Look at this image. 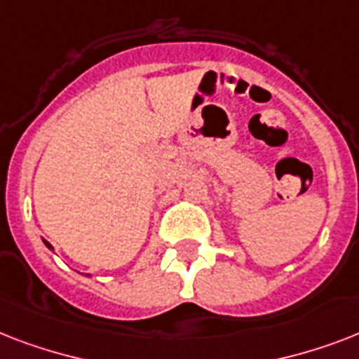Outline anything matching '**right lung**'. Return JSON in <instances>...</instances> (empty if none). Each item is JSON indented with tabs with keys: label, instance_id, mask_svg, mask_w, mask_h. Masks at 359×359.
I'll list each match as a JSON object with an SVG mask.
<instances>
[{
	"label": "right lung",
	"instance_id": "1",
	"mask_svg": "<svg viewBox=\"0 0 359 359\" xmlns=\"http://www.w3.org/2000/svg\"><path fill=\"white\" fill-rule=\"evenodd\" d=\"M42 242H44V245H46L48 250H50V251H53V245L50 244V242H46V240H44V238H42Z\"/></svg>",
	"mask_w": 359,
	"mask_h": 359
}]
</instances>
